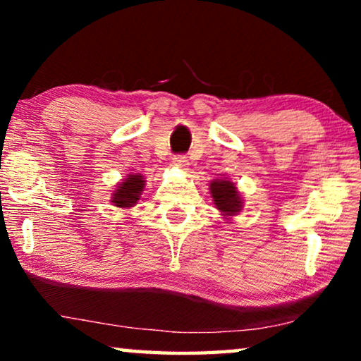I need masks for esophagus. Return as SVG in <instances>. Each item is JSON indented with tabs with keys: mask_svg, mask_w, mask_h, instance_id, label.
Instances as JSON below:
<instances>
[{
	"mask_svg": "<svg viewBox=\"0 0 361 361\" xmlns=\"http://www.w3.org/2000/svg\"><path fill=\"white\" fill-rule=\"evenodd\" d=\"M172 164H174L176 167H180V169H185V167L189 166V159H187V157L182 156V154L174 156V157H172Z\"/></svg>",
	"mask_w": 361,
	"mask_h": 361,
	"instance_id": "esophagus-1",
	"label": "esophagus"
}]
</instances>
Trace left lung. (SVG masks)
Listing matches in <instances>:
<instances>
[{
    "mask_svg": "<svg viewBox=\"0 0 361 361\" xmlns=\"http://www.w3.org/2000/svg\"><path fill=\"white\" fill-rule=\"evenodd\" d=\"M210 194L214 204L225 216H233L240 214L243 200H241L240 192L231 180L215 179L210 182Z\"/></svg>",
    "mask_w": 361,
    "mask_h": 361,
    "instance_id": "obj_1",
    "label": "left lung"
}]
</instances>
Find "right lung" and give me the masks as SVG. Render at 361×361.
I'll use <instances>...</instances> for the list:
<instances>
[{
	"instance_id": "right-lung-1",
	"label": "right lung",
	"mask_w": 361,
	"mask_h": 361,
	"mask_svg": "<svg viewBox=\"0 0 361 361\" xmlns=\"http://www.w3.org/2000/svg\"><path fill=\"white\" fill-rule=\"evenodd\" d=\"M145 177L141 174H128L126 179L120 182L116 190L113 192V205L120 207V209H130V207L136 205L140 195L142 194V189H145Z\"/></svg>"
}]
</instances>
